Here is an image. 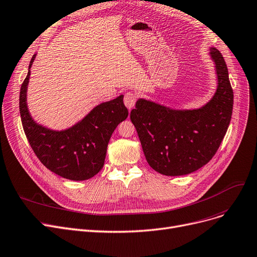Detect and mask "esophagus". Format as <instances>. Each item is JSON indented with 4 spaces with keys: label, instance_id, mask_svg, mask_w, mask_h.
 <instances>
[{
    "label": "esophagus",
    "instance_id": "1",
    "mask_svg": "<svg viewBox=\"0 0 257 257\" xmlns=\"http://www.w3.org/2000/svg\"><path fill=\"white\" fill-rule=\"evenodd\" d=\"M136 102H137V95L135 93H132V92L125 93L124 103H125V105L128 109H131V108L135 107Z\"/></svg>",
    "mask_w": 257,
    "mask_h": 257
}]
</instances>
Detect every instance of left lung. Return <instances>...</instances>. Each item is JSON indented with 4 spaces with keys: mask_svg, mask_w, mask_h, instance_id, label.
<instances>
[{
    "mask_svg": "<svg viewBox=\"0 0 257 257\" xmlns=\"http://www.w3.org/2000/svg\"><path fill=\"white\" fill-rule=\"evenodd\" d=\"M210 57L215 64L216 91L209 102L196 109H172L146 98H139L131 110L146 160L164 175L192 173L216 153L229 127L233 90L226 62L214 47Z\"/></svg>",
    "mask_w": 257,
    "mask_h": 257,
    "instance_id": "1",
    "label": "left lung"
}]
</instances>
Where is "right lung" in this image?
<instances>
[{
	"label": "right lung",
	"instance_id": "1",
	"mask_svg": "<svg viewBox=\"0 0 257 257\" xmlns=\"http://www.w3.org/2000/svg\"><path fill=\"white\" fill-rule=\"evenodd\" d=\"M33 55L26 79L21 86L20 113L30 146L47 169L70 181H85L104 166L109 140L128 116L122 97L95 106L84 118L64 130H52L32 118L27 106V88Z\"/></svg>",
	"mask_w": 257,
	"mask_h": 257
}]
</instances>
